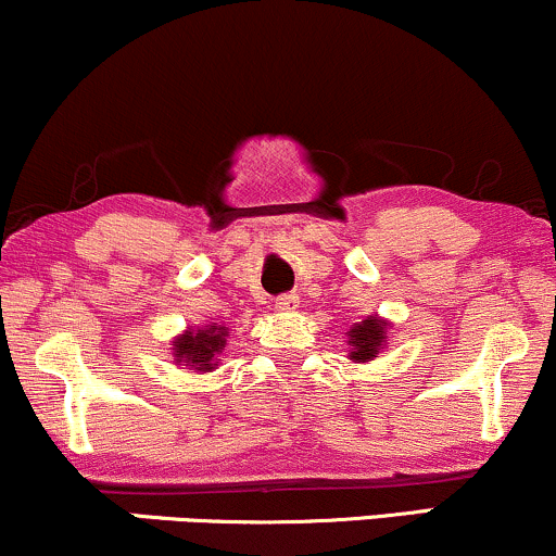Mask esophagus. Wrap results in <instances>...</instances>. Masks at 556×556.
Wrapping results in <instances>:
<instances>
[{
  "mask_svg": "<svg viewBox=\"0 0 556 556\" xmlns=\"http://www.w3.org/2000/svg\"><path fill=\"white\" fill-rule=\"evenodd\" d=\"M296 306H299L296 293H283V296L276 299V309L278 312H291V309H296Z\"/></svg>",
  "mask_w": 556,
  "mask_h": 556,
  "instance_id": "obj_1",
  "label": "esophagus"
}]
</instances>
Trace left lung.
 Masks as SVG:
<instances>
[{"label":"left lung","instance_id":"obj_1","mask_svg":"<svg viewBox=\"0 0 556 556\" xmlns=\"http://www.w3.org/2000/svg\"><path fill=\"white\" fill-rule=\"evenodd\" d=\"M393 328L390 319H382L380 315L364 317L362 323L351 325V330L345 332L349 336V358L354 364H367L375 362L377 354L388 345V332Z\"/></svg>","mask_w":556,"mask_h":556}]
</instances>
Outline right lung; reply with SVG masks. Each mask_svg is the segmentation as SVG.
I'll return each mask as SVG.
<instances>
[{
    "label": "right lung",
    "mask_w": 556,
    "mask_h": 556,
    "mask_svg": "<svg viewBox=\"0 0 556 556\" xmlns=\"http://www.w3.org/2000/svg\"><path fill=\"white\" fill-rule=\"evenodd\" d=\"M228 328L220 323H207L198 325V328H187L185 332L172 341V356L174 364H179L181 369H192L198 375L218 369L220 354L226 349Z\"/></svg>",
    "instance_id": "1"
}]
</instances>
